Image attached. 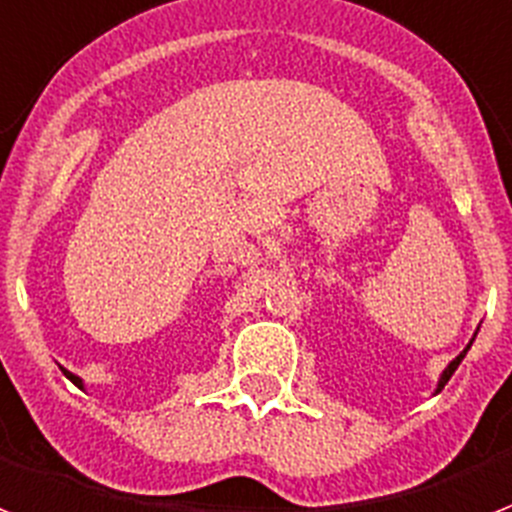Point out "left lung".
Segmentation results:
<instances>
[{
    "label": "left lung",
    "instance_id": "8db88e82",
    "mask_svg": "<svg viewBox=\"0 0 512 512\" xmlns=\"http://www.w3.org/2000/svg\"><path fill=\"white\" fill-rule=\"evenodd\" d=\"M476 333H478V330H476ZM473 338H476V335H473ZM473 338H470V343H473ZM470 343H468V346H465L463 351H460V354H457L455 359H452V362H449L447 367H444V372H441V378H439V386H436V394H439L441 388L447 386V380L452 378V375H455V370H457V367H460V362H463V359H465V354H468Z\"/></svg>",
    "mask_w": 512,
    "mask_h": 512
}]
</instances>
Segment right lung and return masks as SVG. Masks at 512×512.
I'll return each mask as SVG.
<instances>
[{
    "label": "right lung",
    "instance_id": "obj_1",
    "mask_svg": "<svg viewBox=\"0 0 512 512\" xmlns=\"http://www.w3.org/2000/svg\"><path fill=\"white\" fill-rule=\"evenodd\" d=\"M60 370H63V375H65V378H68V380H73V383H76V386H79V388H84V380H81L79 375H73V372H68V370H65V367H60Z\"/></svg>",
    "mask_w": 512,
    "mask_h": 512
}]
</instances>
